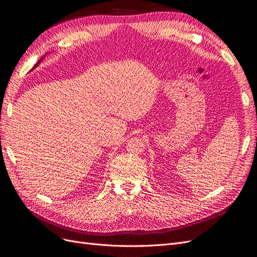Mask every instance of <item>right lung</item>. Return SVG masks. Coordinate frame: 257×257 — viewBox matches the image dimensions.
<instances>
[{
    "label": "right lung",
    "instance_id": "obj_1",
    "mask_svg": "<svg viewBox=\"0 0 257 257\" xmlns=\"http://www.w3.org/2000/svg\"><path fill=\"white\" fill-rule=\"evenodd\" d=\"M43 59H44V57H43V58H41V59H40V60H39V62H38V63H36V64H35V67H36V65H39V64H40V63H41V61H42V60H43Z\"/></svg>",
    "mask_w": 257,
    "mask_h": 257
}]
</instances>
